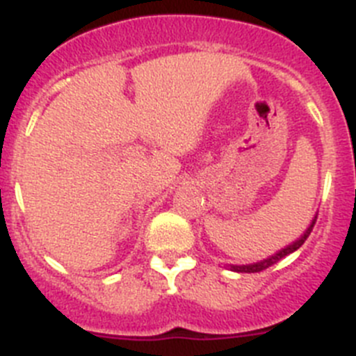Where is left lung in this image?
<instances>
[{
	"label": "left lung",
	"instance_id": "obj_1",
	"mask_svg": "<svg viewBox=\"0 0 356 356\" xmlns=\"http://www.w3.org/2000/svg\"><path fill=\"white\" fill-rule=\"evenodd\" d=\"M316 219H317V217H316ZM316 219H314V221H312V225L308 226L307 232H305V234L301 235V238H298V241H296V242H292L291 246L284 248V250L278 251V253L273 254V257H269V259L262 260V262L250 264V266H232V271H237V273H260V271H264V269H267V267L275 266L276 262H280V260H282V259H285L287 254L294 253L296 250H300V248L303 246L305 241H307L308 235H310V232H312L314 225H316Z\"/></svg>",
	"mask_w": 356,
	"mask_h": 356
}]
</instances>
